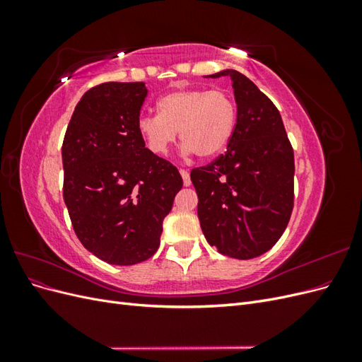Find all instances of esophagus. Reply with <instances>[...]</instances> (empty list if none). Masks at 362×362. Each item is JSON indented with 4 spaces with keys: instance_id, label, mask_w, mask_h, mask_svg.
<instances>
[{
    "instance_id": "34e87169",
    "label": "esophagus",
    "mask_w": 362,
    "mask_h": 362,
    "mask_svg": "<svg viewBox=\"0 0 362 362\" xmlns=\"http://www.w3.org/2000/svg\"><path fill=\"white\" fill-rule=\"evenodd\" d=\"M180 173H181V177H182V182H184V185H185V187H189V185L192 184V181H190V173H189V170L181 169V170H180Z\"/></svg>"
}]
</instances>
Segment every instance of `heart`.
<instances>
[{
    "mask_svg": "<svg viewBox=\"0 0 362 362\" xmlns=\"http://www.w3.org/2000/svg\"><path fill=\"white\" fill-rule=\"evenodd\" d=\"M158 113L137 119V131L156 156L168 154L178 131L187 154L214 158L225 151L235 129V104L223 90L180 89L160 96Z\"/></svg>",
    "mask_w": 362,
    "mask_h": 362,
    "instance_id": "heart-1",
    "label": "heart"
}]
</instances>
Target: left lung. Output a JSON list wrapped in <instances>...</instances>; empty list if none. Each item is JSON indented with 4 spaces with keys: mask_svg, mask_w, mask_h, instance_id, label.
Masks as SVG:
<instances>
[{
    "mask_svg": "<svg viewBox=\"0 0 362 362\" xmlns=\"http://www.w3.org/2000/svg\"><path fill=\"white\" fill-rule=\"evenodd\" d=\"M229 76L237 122L226 152L192 170L198 217L206 242L222 255L250 259L264 254L286 231L294 201V156L282 117L246 75Z\"/></svg>",
    "mask_w": 362,
    "mask_h": 362,
    "instance_id": "obj_1",
    "label": "left lung"
}]
</instances>
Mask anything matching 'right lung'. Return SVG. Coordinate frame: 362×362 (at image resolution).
Returning <instances> with one entry per match:
<instances>
[{
    "instance_id": "1",
    "label": "right lung",
    "mask_w": 362,
    "mask_h": 362,
    "mask_svg": "<svg viewBox=\"0 0 362 362\" xmlns=\"http://www.w3.org/2000/svg\"><path fill=\"white\" fill-rule=\"evenodd\" d=\"M145 83H104L76 104L64 134L63 199L83 246L116 266L156 254L181 187L178 169L145 148Z\"/></svg>"
}]
</instances>
